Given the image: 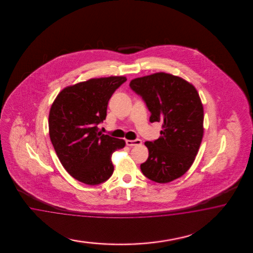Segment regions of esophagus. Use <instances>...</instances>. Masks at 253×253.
<instances>
[{
  "label": "esophagus",
  "mask_w": 253,
  "mask_h": 253,
  "mask_svg": "<svg viewBox=\"0 0 253 253\" xmlns=\"http://www.w3.org/2000/svg\"><path fill=\"white\" fill-rule=\"evenodd\" d=\"M126 145L129 146H140V145H142V140L141 139L126 140Z\"/></svg>",
  "instance_id": "esophagus-1"
}]
</instances>
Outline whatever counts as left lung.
I'll return each instance as SVG.
<instances>
[{"label": "left lung", "instance_id": "8db88e82", "mask_svg": "<svg viewBox=\"0 0 253 253\" xmlns=\"http://www.w3.org/2000/svg\"><path fill=\"white\" fill-rule=\"evenodd\" d=\"M130 89L146 103L150 123H162L161 137L145 143L148 159L145 176L166 184L191 167L203 137L204 112L199 92L184 79L159 72L132 80Z\"/></svg>", "mask_w": 253, "mask_h": 253}]
</instances>
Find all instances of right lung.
Listing matches in <instances>:
<instances>
[{
    "label": "right lung",
    "mask_w": 253,
    "mask_h": 253,
    "mask_svg": "<svg viewBox=\"0 0 253 253\" xmlns=\"http://www.w3.org/2000/svg\"><path fill=\"white\" fill-rule=\"evenodd\" d=\"M127 79H91L63 89L49 113V134L63 167L78 181L96 185L108 180L114 166L111 156L123 148V139L98 131L107 117V104Z\"/></svg>",
    "instance_id": "right-lung-1"
}]
</instances>
